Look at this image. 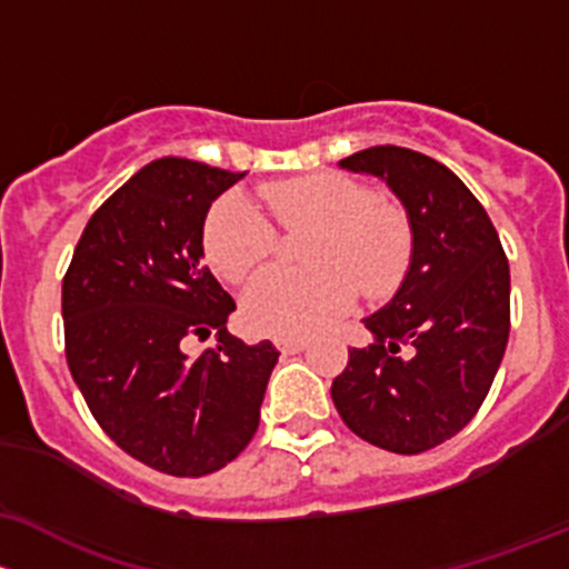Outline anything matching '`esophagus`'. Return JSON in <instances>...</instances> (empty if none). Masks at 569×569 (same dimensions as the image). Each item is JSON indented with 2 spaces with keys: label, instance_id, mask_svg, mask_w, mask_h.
I'll list each match as a JSON object with an SVG mask.
<instances>
[{
  "label": "esophagus",
  "instance_id": "34e87169",
  "mask_svg": "<svg viewBox=\"0 0 569 569\" xmlns=\"http://www.w3.org/2000/svg\"><path fill=\"white\" fill-rule=\"evenodd\" d=\"M277 348L282 350V353H301V350L309 348V339H303V337L277 339Z\"/></svg>",
  "mask_w": 569,
  "mask_h": 569
}]
</instances>
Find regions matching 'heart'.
Instances as JSON below:
<instances>
[{"label": "heart", "instance_id": "b5f03b06", "mask_svg": "<svg viewBox=\"0 0 569 569\" xmlns=\"http://www.w3.org/2000/svg\"><path fill=\"white\" fill-rule=\"evenodd\" d=\"M262 208L284 227L315 224L309 271L271 268L249 284L243 320L268 337H309L348 312L356 292L383 296L406 277L411 224L402 208L383 202L345 174L268 183L257 191ZM273 227L241 194H227L204 219V257L230 282H246L273 251Z\"/></svg>", "mask_w": 569, "mask_h": 569}]
</instances>
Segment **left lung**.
<instances>
[{
  "mask_svg": "<svg viewBox=\"0 0 569 569\" xmlns=\"http://www.w3.org/2000/svg\"><path fill=\"white\" fill-rule=\"evenodd\" d=\"M383 180L411 224V266L365 318L331 383L345 425L386 452L419 455L458 436L488 397L509 339V262L466 183L416 150L380 144L339 161Z\"/></svg>",
  "mask_w": 569,
  "mask_h": 569,
  "instance_id": "1",
  "label": "left lung"
}]
</instances>
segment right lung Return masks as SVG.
<instances>
[{
  "label": "right lung",
  "instance_id": "add662e5",
  "mask_svg": "<svg viewBox=\"0 0 569 569\" xmlns=\"http://www.w3.org/2000/svg\"><path fill=\"white\" fill-rule=\"evenodd\" d=\"M246 172L158 158L92 213L62 282L70 375L103 432L172 477L243 452L279 350L227 331L236 301L202 257L210 204ZM217 331V348L184 353Z\"/></svg>",
  "mask_w": 569,
  "mask_h": 569
}]
</instances>
